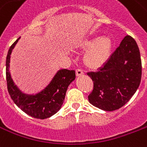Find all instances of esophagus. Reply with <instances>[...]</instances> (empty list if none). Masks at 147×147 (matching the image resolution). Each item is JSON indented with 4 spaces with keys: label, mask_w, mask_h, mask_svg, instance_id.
I'll use <instances>...</instances> for the list:
<instances>
[{
    "label": "esophagus",
    "mask_w": 147,
    "mask_h": 147,
    "mask_svg": "<svg viewBox=\"0 0 147 147\" xmlns=\"http://www.w3.org/2000/svg\"><path fill=\"white\" fill-rule=\"evenodd\" d=\"M76 76H81L83 75V71L82 69H76Z\"/></svg>",
    "instance_id": "1"
}]
</instances>
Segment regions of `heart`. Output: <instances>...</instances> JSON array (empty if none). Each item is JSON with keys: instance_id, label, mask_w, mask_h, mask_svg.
I'll return each instance as SVG.
<instances>
[{"instance_id": "heart-1", "label": "heart", "mask_w": 147, "mask_h": 147, "mask_svg": "<svg viewBox=\"0 0 147 147\" xmlns=\"http://www.w3.org/2000/svg\"><path fill=\"white\" fill-rule=\"evenodd\" d=\"M113 42L109 37H94L82 41L80 48L87 50L83 62L89 69H98L103 65L110 55Z\"/></svg>"}]
</instances>
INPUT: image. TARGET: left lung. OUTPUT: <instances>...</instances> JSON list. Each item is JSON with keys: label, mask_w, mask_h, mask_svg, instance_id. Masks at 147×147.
Wrapping results in <instances>:
<instances>
[{"label": "left lung", "mask_w": 147, "mask_h": 147, "mask_svg": "<svg viewBox=\"0 0 147 147\" xmlns=\"http://www.w3.org/2000/svg\"><path fill=\"white\" fill-rule=\"evenodd\" d=\"M87 75L93 82V90L88 96L92 106L109 112L121 108L140 84L142 63L136 41L126 35L102 67Z\"/></svg>", "instance_id": "1"}]
</instances>
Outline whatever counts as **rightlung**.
Returning <instances> with one entry per match:
<instances>
[{
  "label": "right lung",
  "mask_w": 147,
  "mask_h": 147,
  "mask_svg": "<svg viewBox=\"0 0 147 147\" xmlns=\"http://www.w3.org/2000/svg\"><path fill=\"white\" fill-rule=\"evenodd\" d=\"M20 39L10 47L6 59V78L7 90L14 102L25 113L34 118L44 119L53 116L61 109L69 86L76 78L75 70L60 69L49 84L35 94H27L14 83L10 72L11 52Z\"/></svg>",
  "instance_id": "add662e5"
}]
</instances>
